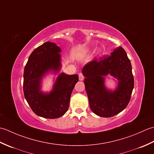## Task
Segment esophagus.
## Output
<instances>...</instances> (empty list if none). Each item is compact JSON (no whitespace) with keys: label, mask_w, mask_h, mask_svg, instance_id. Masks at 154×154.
<instances>
[{"label":"esophagus","mask_w":154,"mask_h":154,"mask_svg":"<svg viewBox=\"0 0 154 154\" xmlns=\"http://www.w3.org/2000/svg\"><path fill=\"white\" fill-rule=\"evenodd\" d=\"M79 79L80 81H83L84 79V76H83V75L82 73H80L79 74Z\"/></svg>","instance_id":"1"}]
</instances>
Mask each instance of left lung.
Listing matches in <instances>:
<instances>
[{
	"label": "left lung",
	"instance_id": "left-lung-1",
	"mask_svg": "<svg viewBox=\"0 0 154 154\" xmlns=\"http://www.w3.org/2000/svg\"><path fill=\"white\" fill-rule=\"evenodd\" d=\"M85 85L91 110L101 117H112L128 104L134 85L132 65L122 47L110 55L95 59L83 69ZM110 73L119 80L117 89L112 92L103 85V76Z\"/></svg>",
	"mask_w": 154,
	"mask_h": 154
}]
</instances>
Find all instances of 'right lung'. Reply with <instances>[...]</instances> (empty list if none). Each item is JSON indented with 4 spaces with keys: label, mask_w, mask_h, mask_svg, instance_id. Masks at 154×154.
I'll return each instance as SVG.
<instances>
[{
    "label": "right lung",
    "mask_w": 154,
    "mask_h": 154,
    "mask_svg": "<svg viewBox=\"0 0 154 154\" xmlns=\"http://www.w3.org/2000/svg\"><path fill=\"white\" fill-rule=\"evenodd\" d=\"M61 49L47 42L32 52L24 71L23 91L32 111L45 119H57L67 112L71 94L79 80L77 75L62 73L56 80L50 94L40 91L42 77L49 69L58 71L60 67Z\"/></svg>",
    "instance_id": "1"
}]
</instances>
